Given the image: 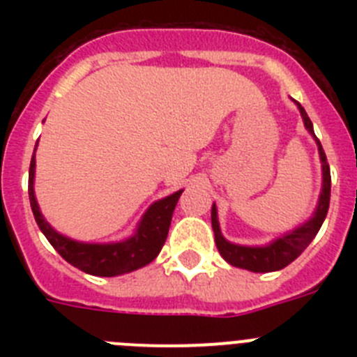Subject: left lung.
<instances>
[{
	"instance_id": "8db88e82",
	"label": "left lung",
	"mask_w": 357,
	"mask_h": 357,
	"mask_svg": "<svg viewBox=\"0 0 357 357\" xmlns=\"http://www.w3.org/2000/svg\"><path fill=\"white\" fill-rule=\"evenodd\" d=\"M296 105L301 109L305 128H307V130L311 132V135L317 139V135H314L313 132V123H311V119L305 114L304 107H302L301 103H296ZM317 144L321 159V172H324V188H321L320 202H318L317 213L313 214V218L302 227H298L296 230H293L291 234L282 236V238L275 239V241L266 245V247H239V245H232V243H229L222 236V230H220V225H218L216 206H213V209H211V222H213L214 241H216L218 252L222 254V257L227 263L232 264V266L243 268V270H250V272L255 273L275 272V270L288 266L291 261H295L296 257L307 248L309 243L313 241V238L318 234V230H320L321 223L326 220L331 200L329 162H327L326 151H324V148H321L320 141L318 139Z\"/></svg>"
}]
</instances>
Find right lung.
<instances>
[{
	"instance_id": "right-lung-1",
	"label": "right lung",
	"mask_w": 357,
	"mask_h": 357,
	"mask_svg": "<svg viewBox=\"0 0 357 357\" xmlns=\"http://www.w3.org/2000/svg\"><path fill=\"white\" fill-rule=\"evenodd\" d=\"M33 173H36V153H33L30 162L28 195H30V206L39 229L43 230L46 239L52 243V247L69 264H73L82 272L89 273V275L98 277H116L121 275V273L134 272L137 268L146 266L148 263L155 259L164 241L168 238L173 211H175L176 202L182 195V191H176V193L155 202L144 213L143 220L137 227V232L127 241L109 243V245H91V243L75 241V239L59 234L44 220L39 206H37L36 195H33Z\"/></svg>"
}]
</instances>
